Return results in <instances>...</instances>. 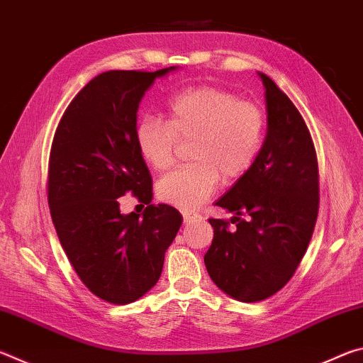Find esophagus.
Instances as JSON below:
<instances>
[{
  "label": "esophagus",
  "instance_id": "obj_1",
  "mask_svg": "<svg viewBox=\"0 0 363 363\" xmlns=\"http://www.w3.org/2000/svg\"><path fill=\"white\" fill-rule=\"evenodd\" d=\"M182 218H184V223H190V220L200 219L201 216H200V214H195V213H190V211H182Z\"/></svg>",
  "mask_w": 363,
  "mask_h": 363
}]
</instances>
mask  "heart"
Wrapping results in <instances>:
<instances>
[{
    "label": "heart",
    "mask_w": 363,
    "mask_h": 363,
    "mask_svg": "<svg viewBox=\"0 0 363 363\" xmlns=\"http://www.w3.org/2000/svg\"><path fill=\"white\" fill-rule=\"evenodd\" d=\"M167 110L168 121L145 115L134 130L139 153L157 171L169 168L179 144L190 143L192 163L158 181L164 203L199 208L216 192L219 179L237 182L259 157L266 116L255 102L216 86H190L171 97Z\"/></svg>",
    "instance_id": "1"
}]
</instances>
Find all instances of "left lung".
Returning a JSON list of instances; mask_svg holds the SVG:
<instances>
[{
  "label": "left lung",
  "instance_id": "1",
  "mask_svg": "<svg viewBox=\"0 0 363 363\" xmlns=\"http://www.w3.org/2000/svg\"><path fill=\"white\" fill-rule=\"evenodd\" d=\"M267 134L259 157L216 205L235 214L210 219L214 237L205 266L220 290L243 303L281 290L314 233L318 214V163L303 115L264 73Z\"/></svg>",
  "mask_w": 363,
  "mask_h": 363
}]
</instances>
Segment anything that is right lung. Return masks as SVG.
<instances>
[{"label": "right lung", "instance_id": "obj_1", "mask_svg": "<svg viewBox=\"0 0 363 363\" xmlns=\"http://www.w3.org/2000/svg\"><path fill=\"white\" fill-rule=\"evenodd\" d=\"M169 70L101 73L73 97L54 133V227L78 277L112 304H130L157 284L182 224L176 208L150 205L152 176L134 138L140 99ZM130 191L147 205L143 218L119 213V196Z\"/></svg>", "mask_w": 363, "mask_h": 363}]
</instances>
